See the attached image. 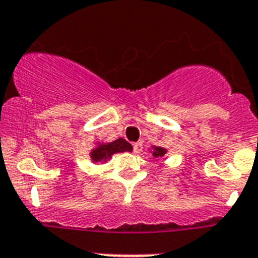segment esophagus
<instances>
[{
    "label": "esophagus",
    "instance_id": "34e87169",
    "mask_svg": "<svg viewBox=\"0 0 258 258\" xmlns=\"http://www.w3.org/2000/svg\"><path fill=\"white\" fill-rule=\"evenodd\" d=\"M142 149H143L142 142H136V143H133V151L136 152V154H140V152L142 151Z\"/></svg>",
    "mask_w": 258,
    "mask_h": 258
}]
</instances>
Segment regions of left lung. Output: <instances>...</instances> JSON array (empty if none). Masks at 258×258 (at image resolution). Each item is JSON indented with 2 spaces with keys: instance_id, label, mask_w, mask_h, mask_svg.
Wrapping results in <instances>:
<instances>
[{
  "instance_id": "1",
  "label": "left lung",
  "mask_w": 258,
  "mask_h": 258,
  "mask_svg": "<svg viewBox=\"0 0 258 258\" xmlns=\"http://www.w3.org/2000/svg\"><path fill=\"white\" fill-rule=\"evenodd\" d=\"M166 150L165 149H161V147H154V156L155 157H163L165 155Z\"/></svg>"
}]
</instances>
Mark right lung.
<instances>
[{
  "label": "right lung",
  "instance_id": "right-lung-1",
  "mask_svg": "<svg viewBox=\"0 0 258 258\" xmlns=\"http://www.w3.org/2000/svg\"><path fill=\"white\" fill-rule=\"evenodd\" d=\"M132 150L133 149H132L131 143L126 142L122 138H118V140L113 141V142L98 146L97 149H94L92 151V159L94 161H106L113 154H116V152H131Z\"/></svg>",
  "mask_w": 258,
  "mask_h": 258
}]
</instances>
